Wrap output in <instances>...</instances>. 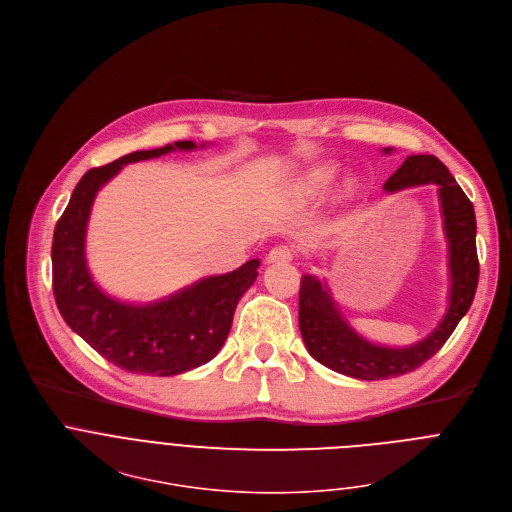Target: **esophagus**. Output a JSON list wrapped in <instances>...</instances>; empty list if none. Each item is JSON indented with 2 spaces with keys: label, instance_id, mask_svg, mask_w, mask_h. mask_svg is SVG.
I'll return each mask as SVG.
<instances>
[{
  "label": "esophagus",
  "instance_id": "esophagus-1",
  "mask_svg": "<svg viewBox=\"0 0 512 512\" xmlns=\"http://www.w3.org/2000/svg\"><path fill=\"white\" fill-rule=\"evenodd\" d=\"M293 259V249L287 245H275L269 253H267V261L269 263H287Z\"/></svg>",
  "mask_w": 512,
  "mask_h": 512
}]
</instances>
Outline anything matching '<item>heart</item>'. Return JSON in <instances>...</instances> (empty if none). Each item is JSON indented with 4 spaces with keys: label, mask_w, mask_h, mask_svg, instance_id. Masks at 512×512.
<instances>
[{
    "label": "heart",
    "mask_w": 512,
    "mask_h": 512,
    "mask_svg": "<svg viewBox=\"0 0 512 512\" xmlns=\"http://www.w3.org/2000/svg\"><path fill=\"white\" fill-rule=\"evenodd\" d=\"M335 173H337V168L333 164H329V162L317 164V166L309 168L307 173L299 179L297 191L305 197H315L331 185V181L335 179Z\"/></svg>",
    "instance_id": "1"
}]
</instances>
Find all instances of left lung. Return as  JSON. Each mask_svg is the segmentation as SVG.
<instances>
[{
    "label": "left lung",
    "instance_id": "1",
    "mask_svg": "<svg viewBox=\"0 0 512 512\" xmlns=\"http://www.w3.org/2000/svg\"><path fill=\"white\" fill-rule=\"evenodd\" d=\"M390 152L392 148H384V154ZM422 185L438 187L448 243V309L436 329L420 342L404 348L378 346L348 323L325 281H319L315 275H303L299 289V331L303 344L319 364L337 374L358 380H386L416 370L446 344L472 305L478 285L474 207L450 170L432 154L408 156L384 183V191L398 193Z\"/></svg>",
    "mask_w": 512,
    "mask_h": 512
}]
</instances>
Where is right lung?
I'll return each instance as SVG.
<instances>
[{
	"mask_svg": "<svg viewBox=\"0 0 512 512\" xmlns=\"http://www.w3.org/2000/svg\"><path fill=\"white\" fill-rule=\"evenodd\" d=\"M203 146L179 140L88 170L54 229L52 285L64 321L102 358L132 374L177 376L213 360L231 331L239 299L259 275V259H251L231 273L199 279L152 303L110 297L90 275L86 229L98 191L124 164Z\"/></svg>",
	"mask_w": 512,
	"mask_h": 512,
	"instance_id": "right-lung-1",
	"label": "right lung"
}]
</instances>
